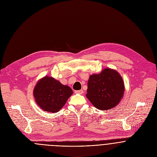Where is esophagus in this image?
I'll return each instance as SVG.
<instances>
[{"mask_svg": "<svg viewBox=\"0 0 157 157\" xmlns=\"http://www.w3.org/2000/svg\"><path fill=\"white\" fill-rule=\"evenodd\" d=\"M75 93H76V94H82L84 93V91H83V90H78V91H75Z\"/></svg>", "mask_w": 157, "mask_h": 157, "instance_id": "obj_1", "label": "esophagus"}]
</instances>
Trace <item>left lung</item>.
Returning <instances> with one entry per match:
<instances>
[{"label":"left lung","instance_id":"left-lung-1","mask_svg":"<svg viewBox=\"0 0 157 157\" xmlns=\"http://www.w3.org/2000/svg\"><path fill=\"white\" fill-rule=\"evenodd\" d=\"M124 84L121 75L115 70L104 69L99 75H93L87 82L86 97L97 109H113L123 97Z\"/></svg>","mask_w":157,"mask_h":157}]
</instances>
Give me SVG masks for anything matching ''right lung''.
<instances>
[{
  "label": "right lung",
  "instance_id": "obj_1",
  "mask_svg": "<svg viewBox=\"0 0 157 157\" xmlns=\"http://www.w3.org/2000/svg\"><path fill=\"white\" fill-rule=\"evenodd\" d=\"M73 93L71 87L48 76L40 79L33 91L37 104L44 111L52 113L58 112Z\"/></svg>",
  "mask_w": 157,
  "mask_h": 157
}]
</instances>
